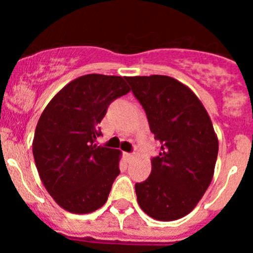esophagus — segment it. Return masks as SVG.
<instances>
[{
  "instance_id": "34e87169",
  "label": "esophagus",
  "mask_w": 253,
  "mask_h": 253,
  "mask_svg": "<svg viewBox=\"0 0 253 253\" xmlns=\"http://www.w3.org/2000/svg\"><path fill=\"white\" fill-rule=\"evenodd\" d=\"M124 157H125V160H126V161H130V160H133V158H134V154L133 153H128V152H126V153H124Z\"/></svg>"
}]
</instances>
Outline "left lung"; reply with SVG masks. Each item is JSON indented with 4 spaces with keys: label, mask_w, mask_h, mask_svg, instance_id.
<instances>
[{
    "label": "left lung",
    "mask_w": 253,
    "mask_h": 253,
    "mask_svg": "<svg viewBox=\"0 0 253 253\" xmlns=\"http://www.w3.org/2000/svg\"><path fill=\"white\" fill-rule=\"evenodd\" d=\"M161 143L149 177L135 184L138 204L157 220L189 214L213 178L218 139L205 107L189 87L169 76L126 77Z\"/></svg>",
    "instance_id": "1"
}]
</instances>
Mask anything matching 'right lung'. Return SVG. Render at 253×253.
Wrapping results in <instances>:
<instances>
[{
  "label": "right lung",
  "mask_w": 253,
  "mask_h": 253,
  "mask_svg": "<svg viewBox=\"0 0 253 253\" xmlns=\"http://www.w3.org/2000/svg\"><path fill=\"white\" fill-rule=\"evenodd\" d=\"M129 91L123 77L82 76L64 86L40 116L35 165L48 193L67 211L91 213L106 203L120 173V151L95 142L109 105Z\"/></svg>",
  "instance_id": "add662e5"
}]
</instances>
